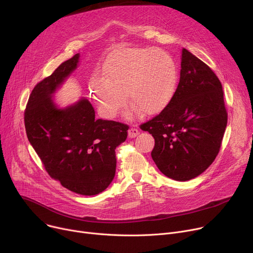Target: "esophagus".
<instances>
[{"label":"esophagus","mask_w":253,"mask_h":253,"mask_svg":"<svg viewBox=\"0 0 253 253\" xmlns=\"http://www.w3.org/2000/svg\"><path fill=\"white\" fill-rule=\"evenodd\" d=\"M138 134H139V131H138V129H136V128H130V129L128 130V136H129L130 138L136 137Z\"/></svg>","instance_id":"obj_1"}]
</instances>
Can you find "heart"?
Returning <instances> with one entry per match:
<instances>
[{"mask_svg":"<svg viewBox=\"0 0 253 253\" xmlns=\"http://www.w3.org/2000/svg\"><path fill=\"white\" fill-rule=\"evenodd\" d=\"M176 66L168 53L156 48H122L105 62L102 78L90 88L94 100L110 118L126 106V97L144 115L163 111L173 97Z\"/></svg>","mask_w":253,"mask_h":253,"instance_id":"heart-1","label":"heart"}]
</instances>
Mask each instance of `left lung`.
Wrapping results in <instances>:
<instances>
[{
    "mask_svg": "<svg viewBox=\"0 0 253 253\" xmlns=\"http://www.w3.org/2000/svg\"><path fill=\"white\" fill-rule=\"evenodd\" d=\"M180 78L166 108L139 127L155 138L152 158L163 174L185 181L215 160L228 123L222 86L202 60L182 49Z\"/></svg>",
    "mask_w": 253,
    "mask_h": 253,
    "instance_id": "1",
    "label": "left lung"
}]
</instances>
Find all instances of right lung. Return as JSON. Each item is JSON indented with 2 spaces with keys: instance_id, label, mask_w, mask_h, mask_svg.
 Segmentation results:
<instances>
[{
  "instance_id": "1",
  "label": "right lung",
  "mask_w": 253,
  "mask_h": 253,
  "mask_svg": "<svg viewBox=\"0 0 253 253\" xmlns=\"http://www.w3.org/2000/svg\"><path fill=\"white\" fill-rule=\"evenodd\" d=\"M79 53L62 62L33 89L24 111L29 141L51 178L74 193L93 196L103 192L116 173V148L124 142L129 126L95 119L87 99L64 110L51 95L77 68Z\"/></svg>"
}]
</instances>
